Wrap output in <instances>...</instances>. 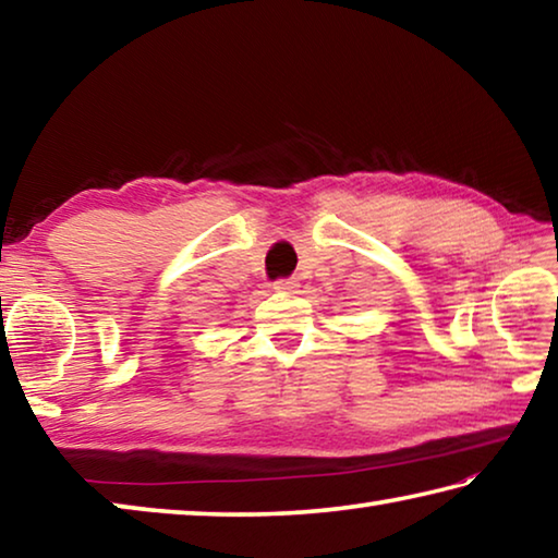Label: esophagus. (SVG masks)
<instances>
[{"mask_svg":"<svg viewBox=\"0 0 558 558\" xmlns=\"http://www.w3.org/2000/svg\"><path fill=\"white\" fill-rule=\"evenodd\" d=\"M295 288H298V282L290 280V278H282V280L272 282V290H276V292H295Z\"/></svg>","mask_w":558,"mask_h":558,"instance_id":"1","label":"esophagus"}]
</instances>
